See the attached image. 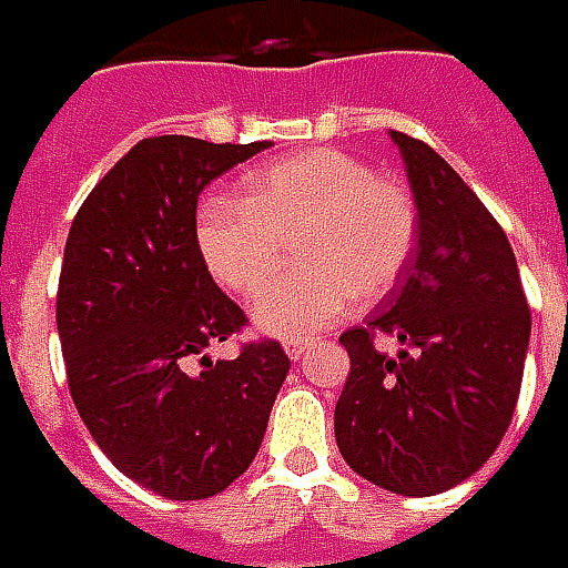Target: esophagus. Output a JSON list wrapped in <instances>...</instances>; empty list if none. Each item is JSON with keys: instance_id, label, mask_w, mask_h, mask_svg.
Listing matches in <instances>:
<instances>
[{"instance_id": "34e87169", "label": "esophagus", "mask_w": 568, "mask_h": 568, "mask_svg": "<svg viewBox=\"0 0 568 568\" xmlns=\"http://www.w3.org/2000/svg\"><path fill=\"white\" fill-rule=\"evenodd\" d=\"M306 351H310V344H306V341H303V338L284 341V354H287L291 361H300V357H303Z\"/></svg>"}]
</instances>
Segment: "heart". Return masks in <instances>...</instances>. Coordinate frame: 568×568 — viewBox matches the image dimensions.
<instances>
[{
    "label": "heart",
    "mask_w": 568,
    "mask_h": 568,
    "mask_svg": "<svg viewBox=\"0 0 568 568\" xmlns=\"http://www.w3.org/2000/svg\"><path fill=\"white\" fill-rule=\"evenodd\" d=\"M417 207L410 192L332 148L250 170L236 195L195 211V250L233 294H255L295 250L301 272L268 285L252 322L274 338H306L354 303H376L410 258Z\"/></svg>",
    "instance_id": "1"
}]
</instances>
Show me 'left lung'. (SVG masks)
Segmentation results:
<instances>
[{
	"label": "left lung",
	"instance_id": "8db88e82",
	"mask_svg": "<svg viewBox=\"0 0 568 568\" xmlns=\"http://www.w3.org/2000/svg\"><path fill=\"white\" fill-rule=\"evenodd\" d=\"M417 207V240L395 291L341 344L351 376L335 439L382 490L436 496L484 468L513 424L531 310L518 262L484 202L429 148L392 132ZM399 338L385 355L375 338Z\"/></svg>",
	"mask_w": 568,
	"mask_h": 568
}]
</instances>
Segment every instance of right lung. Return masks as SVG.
<instances>
[{"mask_svg":"<svg viewBox=\"0 0 568 568\" xmlns=\"http://www.w3.org/2000/svg\"><path fill=\"white\" fill-rule=\"evenodd\" d=\"M268 142L142 139L78 207L55 294L69 392L116 468L166 499L227 490L262 446L291 361L255 341L236 361L207 344L246 325L195 250L202 189ZM202 356L206 369L189 374Z\"/></svg>","mask_w":568,"mask_h":568,"instance_id":"add662e5","label":"right lung"}]
</instances>
